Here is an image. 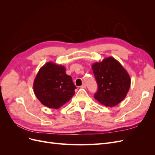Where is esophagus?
I'll use <instances>...</instances> for the list:
<instances>
[{"label": "esophagus", "mask_w": 155, "mask_h": 155, "mask_svg": "<svg viewBox=\"0 0 155 155\" xmlns=\"http://www.w3.org/2000/svg\"><path fill=\"white\" fill-rule=\"evenodd\" d=\"M86 87H87V85H86V84H85V83L83 84V85L81 86V88H85Z\"/></svg>", "instance_id": "34e87169"}]
</instances>
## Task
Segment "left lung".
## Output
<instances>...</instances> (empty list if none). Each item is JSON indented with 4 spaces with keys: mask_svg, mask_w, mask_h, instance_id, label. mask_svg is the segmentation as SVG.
Masks as SVG:
<instances>
[{
    "mask_svg": "<svg viewBox=\"0 0 155 155\" xmlns=\"http://www.w3.org/2000/svg\"><path fill=\"white\" fill-rule=\"evenodd\" d=\"M97 83L94 98L106 107L118 105L126 97L130 86L127 70L114 58L109 57L92 66Z\"/></svg>",
    "mask_w": 155,
    "mask_h": 155,
    "instance_id": "1",
    "label": "left lung"
}]
</instances>
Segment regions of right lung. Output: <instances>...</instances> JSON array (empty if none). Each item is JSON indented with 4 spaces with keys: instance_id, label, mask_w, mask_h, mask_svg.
Here are the masks:
<instances>
[{
    "instance_id": "obj_1",
    "label": "right lung",
    "mask_w": 155,
    "mask_h": 155,
    "mask_svg": "<svg viewBox=\"0 0 155 155\" xmlns=\"http://www.w3.org/2000/svg\"><path fill=\"white\" fill-rule=\"evenodd\" d=\"M65 70L62 65L48 62L39 69L34 79L33 87L36 97L50 109H59L74 95L76 87Z\"/></svg>"
}]
</instances>
